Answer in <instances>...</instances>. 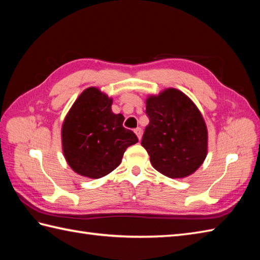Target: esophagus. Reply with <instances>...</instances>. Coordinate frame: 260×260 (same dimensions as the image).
Here are the masks:
<instances>
[{"mask_svg":"<svg viewBox=\"0 0 260 260\" xmlns=\"http://www.w3.org/2000/svg\"><path fill=\"white\" fill-rule=\"evenodd\" d=\"M134 133L137 135V137H139V140L142 139V128H141V127H137V128H135Z\"/></svg>","mask_w":260,"mask_h":260,"instance_id":"obj_1","label":"esophagus"}]
</instances>
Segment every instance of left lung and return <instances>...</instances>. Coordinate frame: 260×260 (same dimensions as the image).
<instances>
[{"label": "left lung", "instance_id": "left-lung-1", "mask_svg": "<svg viewBox=\"0 0 260 260\" xmlns=\"http://www.w3.org/2000/svg\"><path fill=\"white\" fill-rule=\"evenodd\" d=\"M150 124L142 146L153 168L169 178H185L207 156L208 132L201 113L183 92L170 88L146 101Z\"/></svg>", "mask_w": 260, "mask_h": 260}]
</instances>
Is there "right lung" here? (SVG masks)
I'll return each instance as SVG.
<instances>
[{
    "mask_svg": "<svg viewBox=\"0 0 260 260\" xmlns=\"http://www.w3.org/2000/svg\"><path fill=\"white\" fill-rule=\"evenodd\" d=\"M112 98L95 87L86 89L66 116L61 137L64 157L82 176L99 179L121 162L126 148L139 142L123 126L124 116L112 112Z\"/></svg>",
    "mask_w": 260,
    "mask_h": 260,
    "instance_id": "add662e5",
    "label": "right lung"
}]
</instances>
